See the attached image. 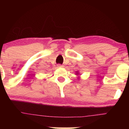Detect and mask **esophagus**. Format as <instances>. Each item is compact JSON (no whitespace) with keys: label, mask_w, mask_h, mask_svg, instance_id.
Returning a JSON list of instances; mask_svg holds the SVG:
<instances>
[{"label":"esophagus","mask_w":129,"mask_h":129,"mask_svg":"<svg viewBox=\"0 0 129 129\" xmlns=\"http://www.w3.org/2000/svg\"><path fill=\"white\" fill-rule=\"evenodd\" d=\"M57 67H59V68L63 67V66H62V65H60V64H58L57 65Z\"/></svg>","instance_id":"obj_1"}]
</instances>
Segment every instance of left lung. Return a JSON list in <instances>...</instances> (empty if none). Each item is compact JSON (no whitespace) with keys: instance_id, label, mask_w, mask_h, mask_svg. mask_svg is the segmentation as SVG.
I'll return each instance as SVG.
<instances>
[{"instance_id":"1","label":"left lung","mask_w":129,"mask_h":129,"mask_svg":"<svg viewBox=\"0 0 129 129\" xmlns=\"http://www.w3.org/2000/svg\"><path fill=\"white\" fill-rule=\"evenodd\" d=\"M78 74H79V73H78V72H77V73H76V75H78Z\"/></svg>"}]
</instances>
